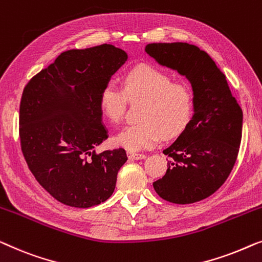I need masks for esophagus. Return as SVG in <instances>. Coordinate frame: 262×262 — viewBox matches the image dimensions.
<instances>
[{
	"instance_id": "obj_1",
	"label": "esophagus",
	"mask_w": 262,
	"mask_h": 262,
	"mask_svg": "<svg viewBox=\"0 0 262 262\" xmlns=\"http://www.w3.org/2000/svg\"><path fill=\"white\" fill-rule=\"evenodd\" d=\"M128 158L132 160H141V159H146V154L142 153H135V152H128Z\"/></svg>"
}]
</instances>
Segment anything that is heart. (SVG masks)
Wrapping results in <instances>:
<instances>
[{
  "label": "heart",
  "instance_id": "heart-1",
  "mask_svg": "<svg viewBox=\"0 0 262 262\" xmlns=\"http://www.w3.org/2000/svg\"><path fill=\"white\" fill-rule=\"evenodd\" d=\"M130 102L146 101L140 121L124 128L115 138L116 145L128 150L157 146L163 138H174L189 124L193 114V93L185 82H173L167 73L153 66H139L124 76L123 89L106 83L99 94L98 105L109 122L119 124Z\"/></svg>",
  "mask_w": 262,
  "mask_h": 262
}]
</instances>
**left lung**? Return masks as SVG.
I'll use <instances>...</instances> for the list:
<instances>
[{
  "instance_id": "1",
  "label": "left lung",
  "mask_w": 262,
  "mask_h": 262,
  "mask_svg": "<svg viewBox=\"0 0 262 262\" xmlns=\"http://www.w3.org/2000/svg\"><path fill=\"white\" fill-rule=\"evenodd\" d=\"M146 53L185 76L193 91V115L171 146L163 178L153 183L163 200L191 204L223 185L237 159L243 114L227 77L204 51L186 42L148 43Z\"/></svg>"
}]
</instances>
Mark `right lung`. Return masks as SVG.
Wrapping results in <instances>:
<instances>
[{
	"mask_svg": "<svg viewBox=\"0 0 262 262\" xmlns=\"http://www.w3.org/2000/svg\"><path fill=\"white\" fill-rule=\"evenodd\" d=\"M103 43L62 52L25 86L20 103L21 149L40 185L60 203L90 208L112 196L123 148L94 150L108 139L99 94L127 60Z\"/></svg>",
	"mask_w": 262,
	"mask_h": 262,
	"instance_id": "1",
	"label": "right lung"
}]
</instances>
